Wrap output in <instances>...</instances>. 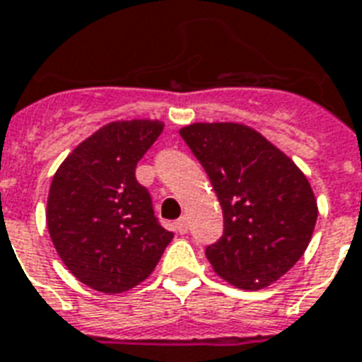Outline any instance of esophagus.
<instances>
[{
    "label": "esophagus",
    "instance_id": "obj_1",
    "mask_svg": "<svg viewBox=\"0 0 362 362\" xmlns=\"http://www.w3.org/2000/svg\"><path fill=\"white\" fill-rule=\"evenodd\" d=\"M175 230L178 231V233H187V230H189V224H187V218L186 216H182L180 220H176V224H175Z\"/></svg>",
    "mask_w": 362,
    "mask_h": 362
}]
</instances>
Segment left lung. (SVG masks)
Masks as SVG:
<instances>
[{
	"label": "left lung",
	"instance_id": "8db88e82",
	"mask_svg": "<svg viewBox=\"0 0 362 362\" xmlns=\"http://www.w3.org/2000/svg\"><path fill=\"white\" fill-rule=\"evenodd\" d=\"M180 136L206 170L224 214V235L205 250L212 269L243 291L279 281L315 230L319 209L310 180L245 123H192Z\"/></svg>",
	"mask_w": 362,
	"mask_h": 362
}]
</instances>
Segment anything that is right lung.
<instances>
[{"label": "right lung", "instance_id": "1", "mask_svg": "<svg viewBox=\"0 0 362 362\" xmlns=\"http://www.w3.org/2000/svg\"><path fill=\"white\" fill-rule=\"evenodd\" d=\"M163 127L157 119L112 121L77 144L52 176L49 235L71 275L93 291L134 288L173 241L134 176Z\"/></svg>", "mask_w": 362, "mask_h": 362}]
</instances>
